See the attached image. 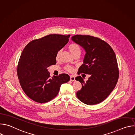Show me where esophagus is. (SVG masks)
Wrapping results in <instances>:
<instances>
[{
	"instance_id": "34e87169",
	"label": "esophagus",
	"mask_w": 135,
	"mask_h": 135,
	"mask_svg": "<svg viewBox=\"0 0 135 135\" xmlns=\"http://www.w3.org/2000/svg\"><path fill=\"white\" fill-rule=\"evenodd\" d=\"M70 81H75V77L74 76V75H70Z\"/></svg>"
}]
</instances>
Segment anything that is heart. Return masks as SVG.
<instances>
[{
    "instance_id": "1",
    "label": "heart",
    "mask_w": 135,
    "mask_h": 135,
    "mask_svg": "<svg viewBox=\"0 0 135 135\" xmlns=\"http://www.w3.org/2000/svg\"><path fill=\"white\" fill-rule=\"evenodd\" d=\"M68 49L69 51L70 52V53L73 55H75L76 54H81V48L80 46L77 43H73L69 45L68 46ZM60 54V50L57 51L56 53V56H55V59L56 60H58L59 58V56ZM65 69L69 72H72L74 70V68L71 66L70 65H67L65 67Z\"/></svg>"
}]
</instances>
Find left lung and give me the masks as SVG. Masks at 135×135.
<instances>
[{"mask_svg":"<svg viewBox=\"0 0 135 135\" xmlns=\"http://www.w3.org/2000/svg\"><path fill=\"white\" fill-rule=\"evenodd\" d=\"M71 40L84 49L83 64L78 74L90 75L86 82L81 76L75 78L82 84L76 95L82 103L93 105L104 101L116 86L119 70L116 55L110 45L100 38L76 35Z\"/></svg>","mask_w":135,"mask_h":135,"instance_id":"obj_1","label":"left lung"}]
</instances>
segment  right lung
Here are the masks:
<instances>
[{"mask_svg":"<svg viewBox=\"0 0 135 135\" xmlns=\"http://www.w3.org/2000/svg\"><path fill=\"white\" fill-rule=\"evenodd\" d=\"M70 35L51 34L29 42L23 49L17 74L21 86L28 97L39 103H45L58 94L62 84L70 77L61 74L50 78L47 67L56 64L55 56L68 42Z\"/></svg>","mask_w":135,"mask_h":135,"instance_id":"1","label":"right lung"}]
</instances>
